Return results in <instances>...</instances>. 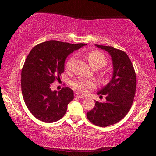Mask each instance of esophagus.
Segmentation results:
<instances>
[{
    "mask_svg": "<svg viewBox=\"0 0 156 156\" xmlns=\"http://www.w3.org/2000/svg\"><path fill=\"white\" fill-rule=\"evenodd\" d=\"M75 97H78V98H79V99H83V98H84V96H81V95H80V94H77V93H75Z\"/></svg>",
    "mask_w": 156,
    "mask_h": 156,
    "instance_id": "1",
    "label": "esophagus"
}]
</instances>
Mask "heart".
<instances>
[{"label":"heart","mask_w":156,"mask_h":156,"mask_svg":"<svg viewBox=\"0 0 156 156\" xmlns=\"http://www.w3.org/2000/svg\"><path fill=\"white\" fill-rule=\"evenodd\" d=\"M86 56H87L90 65L94 69H101L104 67L107 63L106 56L99 50H91V51L88 52ZM73 61L74 57H70L66 61L65 68L67 71H70L72 69ZM71 86L79 94H85L90 90L94 89L96 87V84L94 81H91V80H87L84 78H77L71 82Z\"/></svg>","instance_id":"heart-1"}]
</instances>
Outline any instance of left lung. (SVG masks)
Instances as JSON below:
<instances>
[{
    "label": "left lung",
    "mask_w": 156,
    "mask_h": 156,
    "mask_svg": "<svg viewBox=\"0 0 156 156\" xmlns=\"http://www.w3.org/2000/svg\"><path fill=\"white\" fill-rule=\"evenodd\" d=\"M112 56L113 76L111 81L97 94L106 101H96L95 106L87 112L88 120L99 127H107L122 120L133 103L136 88V76L130 58L123 50L113 47L96 44Z\"/></svg>",
    "instance_id": "1"
}]
</instances>
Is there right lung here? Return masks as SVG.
<instances>
[{
  "label": "right lung",
  "instance_id": "1",
  "mask_svg": "<svg viewBox=\"0 0 156 156\" xmlns=\"http://www.w3.org/2000/svg\"><path fill=\"white\" fill-rule=\"evenodd\" d=\"M84 45L48 41L31 49L22 69L21 87L25 103L37 119L52 123L66 114L73 90L66 87L52 91L50 86L60 79L69 54Z\"/></svg>",
  "mask_w": 156,
  "mask_h": 156
}]
</instances>
